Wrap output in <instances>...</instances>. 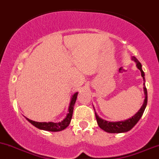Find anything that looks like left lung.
Wrapping results in <instances>:
<instances>
[{"instance_id": "obj_1", "label": "left lung", "mask_w": 159, "mask_h": 159, "mask_svg": "<svg viewBox=\"0 0 159 159\" xmlns=\"http://www.w3.org/2000/svg\"><path fill=\"white\" fill-rule=\"evenodd\" d=\"M132 60L134 61L137 63V67L138 68L141 70V76L143 77V79L144 81V73L142 70L141 68V64L136 59V57H133ZM144 95H145V98H144V103H143L142 106H141V109H139L138 112L135 114L134 116L131 117V118L128 119L127 120L124 121H119V122H109V121H106L102 120V119L99 118L98 116L96 113H95V118H96L97 123H98V125L99 126V127L101 129H102L105 131L108 132V133H124V132H127L130 130H131L135 125H136L137 123L139 121V120L141 119V117L142 116L143 113L144 112V109H145L146 106H147L148 103V93H147V89H146L145 85H144Z\"/></svg>"}]
</instances>
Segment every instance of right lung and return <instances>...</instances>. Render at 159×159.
Returning a JSON list of instances; mask_svg holds the SVG:
<instances>
[{
    "label": "right lung",
    "instance_id": "obj_1",
    "mask_svg": "<svg viewBox=\"0 0 159 159\" xmlns=\"http://www.w3.org/2000/svg\"><path fill=\"white\" fill-rule=\"evenodd\" d=\"M77 96H78V92L75 93L73 95L71 98V101H70V106H69L68 109V113H67V116L64 119V120H62L61 122L59 123H53V122H35V121L31 120L29 119H27V120L29 122H30L31 124L33 126H35L37 128L40 129V130H47V131H53V132H57V131H61V130H64L66 127H67L70 124V120H71L72 115H73V110H74V106L75 104V102H76Z\"/></svg>",
    "mask_w": 159,
    "mask_h": 159
}]
</instances>
